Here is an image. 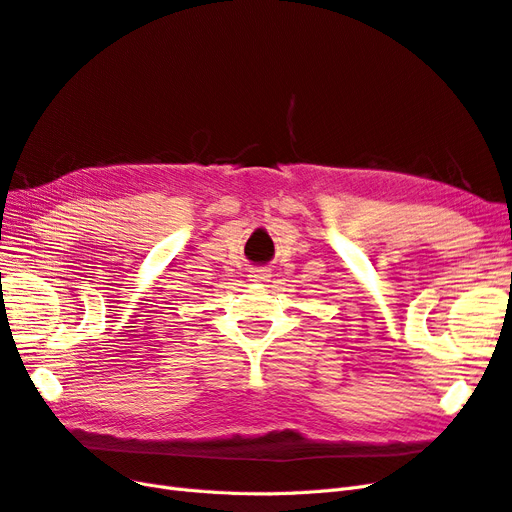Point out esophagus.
<instances>
[{"mask_svg":"<svg viewBox=\"0 0 512 512\" xmlns=\"http://www.w3.org/2000/svg\"><path fill=\"white\" fill-rule=\"evenodd\" d=\"M250 277H252L250 282H267L269 277H271V271L267 267H256Z\"/></svg>","mask_w":512,"mask_h":512,"instance_id":"obj_1","label":"esophagus"}]
</instances>
